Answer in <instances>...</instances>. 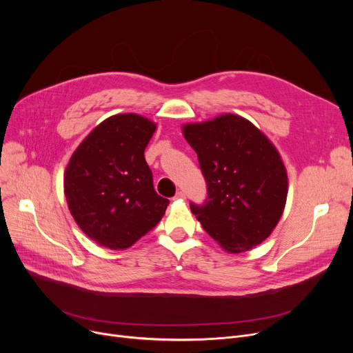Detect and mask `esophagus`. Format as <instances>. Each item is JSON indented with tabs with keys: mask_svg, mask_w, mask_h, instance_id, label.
<instances>
[{
	"mask_svg": "<svg viewBox=\"0 0 353 353\" xmlns=\"http://www.w3.org/2000/svg\"><path fill=\"white\" fill-rule=\"evenodd\" d=\"M184 197H186V194H184V192H177L176 196L173 197V200H183Z\"/></svg>",
	"mask_w": 353,
	"mask_h": 353,
	"instance_id": "34e87169",
	"label": "esophagus"
}]
</instances>
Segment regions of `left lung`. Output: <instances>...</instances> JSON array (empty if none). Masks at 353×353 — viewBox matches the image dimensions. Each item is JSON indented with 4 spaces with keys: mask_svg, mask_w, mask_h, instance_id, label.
<instances>
[{
    "mask_svg": "<svg viewBox=\"0 0 353 353\" xmlns=\"http://www.w3.org/2000/svg\"><path fill=\"white\" fill-rule=\"evenodd\" d=\"M181 130L208 183L206 203H190L192 213L230 253L261 245L286 205L289 183L279 152L253 123L230 113Z\"/></svg>",
    "mask_w": 353,
    "mask_h": 353,
    "instance_id": "8db88e82",
    "label": "left lung"
}]
</instances>
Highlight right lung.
Segmentation results:
<instances>
[{
    "label": "right lung",
    "mask_w": 353,
    "mask_h": 353,
    "mask_svg": "<svg viewBox=\"0 0 353 353\" xmlns=\"http://www.w3.org/2000/svg\"><path fill=\"white\" fill-rule=\"evenodd\" d=\"M156 127L134 113L111 116L81 141L67 164L64 194L70 213L103 248L133 246L169 206L156 193L144 159Z\"/></svg>",
    "instance_id": "1"
}]
</instances>
